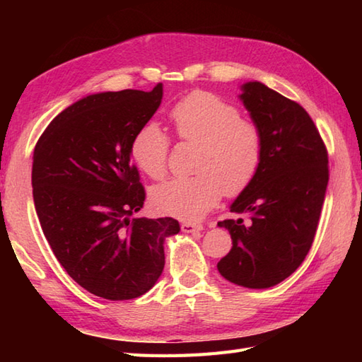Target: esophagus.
Wrapping results in <instances>:
<instances>
[{"mask_svg":"<svg viewBox=\"0 0 362 362\" xmlns=\"http://www.w3.org/2000/svg\"><path fill=\"white\" fill-rule=\"evenodd\" d=\"M204 227L201 224H196V222H183L182 224V232L185 233H194V232H201Z\"/></svg>","mask_w":362,"mask_h":362,"instance_id":"34e87169","label":"esophagus"}]
</instances>
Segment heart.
<instances>
[{"label": "heart", "mask_w": 362, "mask_h": 362, "mask_svg": "<svg viewBox=\"0 0 362 362\" xmlns=\"http://www.w3.org/2000/svg\"><path fill=\"white\" fill-rule=\"evenodd\" d=\"M169 118L182 143L197 144L193 161L197 174L153 188L151 201L169 216L201 219L222 194H241L255 179L263 160V132L255 121L243 118L235 104L206 91L183 98ZM169 146V138L149 122L134 135L130 156L146 175L160 180L168 173Z\"/></svg>", "instance_id": "obj_1"}]
</instances>
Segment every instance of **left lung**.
Returning a JSON list of instances; mask_svg holds the SVG:
<instances>
[{"label":"left lung","mask_w":362,"mask_h":362,"mask_svg":"<svg viewBox=\"0 0 362 362\" xmlns=\"http://www.w3.org/2000/svg\"><path fill=\"white\" fill-rule=\"evenodd\" d=\"M243 103L264 138L255 179L230 206L247 222H218L232 249L221 275L244 288H271L296 272L313 245L328 185V152L302 105L261 82L243 86Z\"/></svg>","instance_id":"8db88e82"}]
</instances>
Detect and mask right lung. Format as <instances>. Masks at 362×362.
<instances>
[{
    "mask_svg": "<svg viewBox=\"0 0 362 362\" xmlns=\"http://www.w3.org/2000/svg\"><path fill=\"white\" fill-rule=\"evenodd\" d=\"M163 87L81 99L38 138L33 196L43 233L71 279L107 300L148 292L165 267L174 218H132L146 193L130 160L134 135L157 112Z\"/></svg>",
    "mask_w": 362,
    "mask_h": 362,
    "instance_id": "obj_1",
    "label": "right lung"
}]
</instances>
